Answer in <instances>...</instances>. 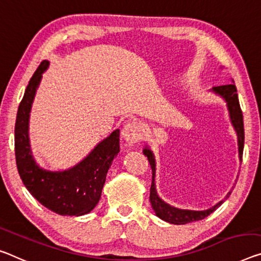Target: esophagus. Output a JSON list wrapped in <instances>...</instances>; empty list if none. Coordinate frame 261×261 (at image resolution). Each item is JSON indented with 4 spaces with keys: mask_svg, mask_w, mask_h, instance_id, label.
Here are the masks:
<instances>
[{
    "mask_svg": "<svg viewBox=\"0 0 261 261\" xmlns=\"http://www.w3.org/2000/svg\"><path fill=\"white\" fill-rule=\"evenodd\" d=\"M122 139L128 144L138 143L141 140V129L136 122H128L121 132Z\"/></svg>",
    "mask_w": 261,
    "mask_h": 261,
    "instance_id": "esophagus-1",
    "label": "esophagus"
}]
</instances>
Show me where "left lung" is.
Listing matches in <instances>:
<instances>
[{
    "mask_svg": "<svg viewBox=\"0 0 261 261\" xmlns=\"http://www.w3.org/2000/svg\"><path fill=\"white\" fill-rule=\"evenodd\" d=\"M210 92L215 93L216 95H218V97L222 98L224 101L226 102L228 117H230L231 123L234 128L236 133H237L239 160L240 162H242L243 150H244V139H245V135H244L243 113L239 105L237 87H236L233 80H232V83L227 84V85L212 87ZM142 153L144 154V156H147L148 161H149V164L151 167V171H153V182H151L150 195H149L151 207H153L155 215L158 216L159 218L164 220V222H168L170 224H176V225H182V224L196 222V220H200L207 217V216L212 214L216 209H218V207L223 204L224 200H220V202H218L216 205H214L207 210H188V209H181V207L172 206L167 202H164V200L159 196L158 190H156V184H155L156 161H155V155L153 153V150L150 149V147L148 146V144H146L143 148ZM230 195H231V191H228L225 198H227Z\"/></svg>",
    "mask_w": 261,
    "mask_h": 261,
    "instance_id": "8db88e82",
    "label": "left lung"
}]
</instances>
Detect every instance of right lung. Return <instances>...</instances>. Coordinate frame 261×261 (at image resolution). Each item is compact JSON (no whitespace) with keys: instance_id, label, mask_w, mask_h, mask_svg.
<instances>
[{"instance_id":"add662e5","label":"right lung","mask_w":261,"mask_h":261,"mask_svg":"<svg viewBox=\"0 0 261 261\" xmlns=\"http://www.w3.org/2000/svg\"><path fill=\"white\" fill-rule=\"evenodd\" d=\"M44 61L30 79L18 106L15 123V155L18 174L31 195L47 209L62 216H84L94 209L107 171L120 151V132L101 140L82 161L65 170H47L36 162L29 139V119L36 92L49 67Z\"/></svg>"}]
</instances>
